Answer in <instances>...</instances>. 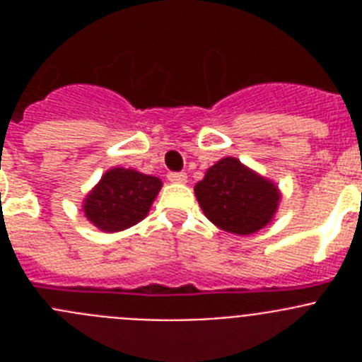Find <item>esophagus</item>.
I'll return each mask as SVG.
<instances>
[{
  "label": "esophagus",
  "mask_w": 362,
  "mask_h": 362,
  "mask_svg": "<svg viewBox=\"0 0 362 362\" xmlns=\"http://www.w3.org/2000/svg\"><path fill=\"white\" fill-rule=\"evenodd\" d=\"M187 174L185 172H170L168 174V181L170 183H187Z\"/></svg>",
  "instance_id": "esophagus-1"
}]
</instances>
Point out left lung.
I'll use <instances>...</instances> for the list:
<instances>
[{
    "mask_svg": "<svg viewBox=\"0 0 362 362\" xmlns=\"http://www.w3.org/2000/svg\"><path fill=\"white\" fill-rule=\"evenodd\" d=\"M204 216L221 230L238 235L255 233L274 219L279 188L235 158L210 166L194 187Z\"/></svg>",
    "mask_w": 362,
    "mask_h": 362,
    "instance_id": "1",
    "label": "left lung"
}]
</instances>
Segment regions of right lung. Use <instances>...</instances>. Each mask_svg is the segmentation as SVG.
<instances>
[{"mask_svg":"<svg viewBox=\"0 0 362 362\" xmlns=\"http://www.w3.org/2000/svg\"><path fill=\"white\" fill-rule=\"evenodd\" d=\"M163 183L132 168H110L83 201V212L103 232H121L145 219Z\"/></svg>","mask_w":362,"mask_h":362,"instance_id":"right-lung-1","label":"right lung"}]
</instances>
